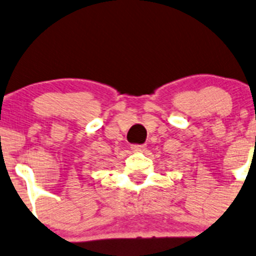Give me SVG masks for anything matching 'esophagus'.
Returning <instances> with one entry per match:
<instances>
[{"label": "esophagus", "mask_w": 256, "mask_h": 256, "mask_svg": "<svg viewBox=\"0 0 256 256\" xmlns=\"http://www.w3.org/2000/svg\"><path fill=\"white\" fill-rule=\"evenodd\" d=\"M131 150L134 152H144L146 150V146L144 144H131Z\"/></svg>", "instance_id": "obj_1"}]
</instances>
